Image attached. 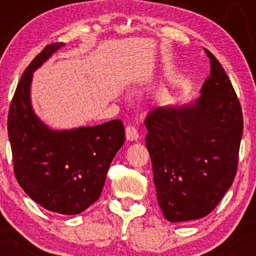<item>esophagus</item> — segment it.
I'll use <instances>...</instances> for the list:
<instances>
[{
  "instance_id": "obj_1",
  "label": "esophagus",
  "mask_w": 256,
  "mask_h": 256,
  "mask_svg": "<svg viewBox=\"0 0 256 256\" xmlns=\"http://www.w3.org/2000/svg\"><path fill=\"white\" fill-rule=\"evenodd\" d=\"M125 132H126V140H138V132L136 130V128H134V126H128V128H125Z\"/></svg>"
}]
</instances>
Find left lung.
I'll use <instances>...</instances> for the list:
<instances>
[{
	"label": "left lung",
	"mask_w": 256,
	"mask_h": 256,
	"mask_svg": "<svg viewBox=\"0 0 256 256\" xmlns=\"http://www.w3.org/2000/svg\"><path fill=\"white\" fill-rule=\"evenodd\" d=\"M210 74L201 96L182 106L152 110L146 119L158 202L171 222L208 216L230 189L243 132L234 86L207 49Z\"/></svg>",
	"instance_id": "obj_1"
}]
</instances>
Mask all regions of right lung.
I'll return each mask as SVG.
<instances>
[{"label": "right lung", "mask_w": 256, "mask_h": 256, "mask_svg": "<svg viewBox=\"0 0 256 256\" xmlns=\"http://www.w3.org/2000/svg\"><path fill=\"white\" fill-rule=\"evenodd\" d=\"M64 43L46 46L20 78L8 113L16 178L22 190L46 210L74 216L98 201L108 168L125 142L122 120L71 130H52L31 104L34 72Z\"/></svg>", "instance_id": "right-lung-1"}]
</instances>
